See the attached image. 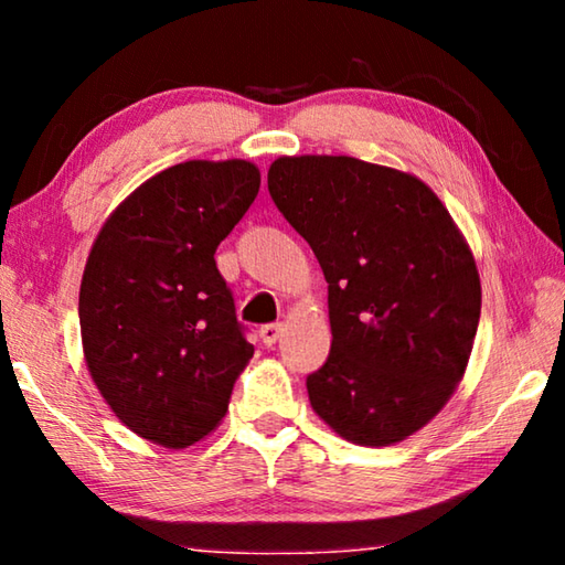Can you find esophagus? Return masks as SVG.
<instances>
[{"label":"esophagus","mask_w":565,"mask_h":565,"mask_svg":"<svg viewBox=\"0 0 565 565\" xmlns=\"http://www.w3.org/2000/svg\"><path fill=\"white\" fill-rule=\"evenodd\" d=\"M262 341H264V347H274L276 341L281 339V333H284V327L281 323H264L262 327Z\"/></svg>","instance_id":"1"}]
</instances>
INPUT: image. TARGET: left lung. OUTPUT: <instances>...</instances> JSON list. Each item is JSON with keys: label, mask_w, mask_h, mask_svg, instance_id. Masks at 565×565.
<instances>
[{"label": "left lung", "mask_w": 565, "mask_h": 565, "mask_svg": "<svg viewBox=\"0 0 565 565\" xmlns=\"http://www.w3.org/2000/svg\"><path fill=\"white\" fill-rule=\"evenodd\" d=\"M269 194L329 284L331 351L306 376L347 441L388 446L426 426L461 381L481 319L463 236L424 181L353 157H281Z\"/></svg>", "instance_id": "1"}]
</instances>
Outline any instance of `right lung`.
Here are the masks:
<instances>
[{"instance_id": "obj_1", "label": "right lung", "mask_w": 565, "mask_h": 565, "mask_svg": "<svg viewBox=\"0 0 565 565\" xmlns=\"http://www.w3.org/2000/svg\"><path fill=\"white\" fill-rule=\"evenodd\" d=\"M248 161H184L151 177L92 246L79 291L92 379L134 434L184 448L224 418L254 356L216 246L259 194Z\"/></svg>"}]
</instances>
